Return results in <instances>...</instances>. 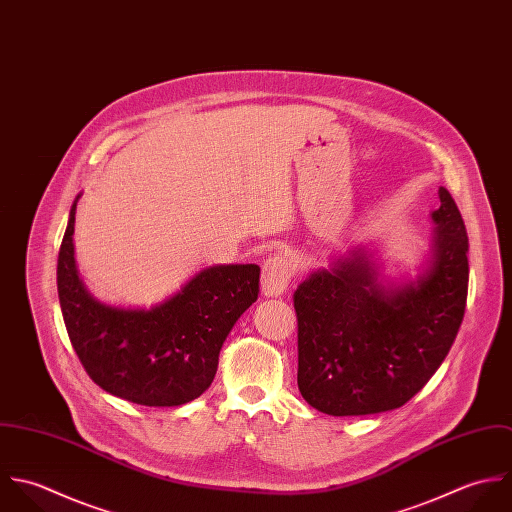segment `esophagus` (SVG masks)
<instances>
[{
	"instance_id": "obj_1",
	"label": "esophagus",
	"mask_w": 512,
	"mask_h": 512,
	"mask_svg": "<svg viewBox=\"0 0 512 512\" xmlns=\"http://www.w3.org/2000/svg\"><path fill=\"white\" fill-rule=\"evenodd\" d=\"M293 277V263L285 255H273L263 263L261 289L265 297H281Z\"/></svg>"
}]
</instances>
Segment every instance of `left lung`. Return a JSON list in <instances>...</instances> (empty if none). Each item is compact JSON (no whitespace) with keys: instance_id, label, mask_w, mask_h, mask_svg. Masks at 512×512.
Here are the masks:
<instances>
[{"instance_id":"1","label":"left lung","mask_w":512,"mask_h":512,"mask_svg":"<svg viewBox=\"0 0 512 512\" xmlns=\"http://www.w3.org/2000/svg\"><path fill=\"white\" fill-rule=\"evenodd\" d=\"M431 257L402 285L382 279L372 253L354 247L318 269L295 291L299 390L328 415L402 408L437 372L463 322L469 239L445 188Z\"/></svg>"}]
</instances>
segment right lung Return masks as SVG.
<instances>
[{
	"label": "right lung",
	"instance_id": "right-lung-1",
	"mask_svg": "<svg viewBox=\"0 0 512 512\" xmlns=\"http://www.w3.org/2000/svg\"><path fill=\"white\" fill-rule=\"evenodd\" d=\"M75 198L57 261V291L71 344L104 392L150 408L200 398L237 318L257 301L259 265H213L182 291L146 308L97 301L75 265Z\"/></svg>",
	"mask_w": 512,
	"mask_h": 512
}]
</instances>
